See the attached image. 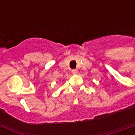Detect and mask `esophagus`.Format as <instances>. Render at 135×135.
<instances>
[{"label":"esophagus","mask_w":135,"mask_h":135,"mask_svg":"<svg viewBox=\"0 0 135 135\" xmlns=\"http://www.w3.org/2000/svg\"><path fill=\"white\" fill-rule=\"evenodd\" d=\"M78 69H73L72 70V74H78Z\"/></svg>","instance_id":"34e87169"}]
</instances>
